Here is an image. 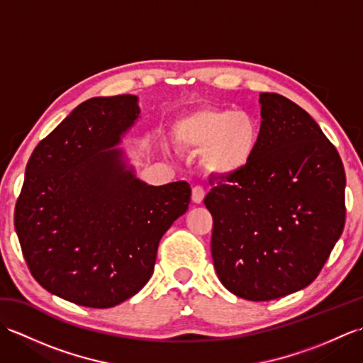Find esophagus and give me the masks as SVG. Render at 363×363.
Here are the masks:
<instances>
[{"instance_id": "obj_1", "label": "esophagus", "mask_w": 363, "mask_h": 363, "mask_svg": "<svg viewBox=\"0 0 363 363\" xmlns=\"http://www.w3.org/2000/svg\"><path fill=\"white\" fill-rule=\"evenodd\" d=\"M204 196H206V191L203 187H194L191 189V201H194L195 204H201L204 201Z\"/></svg>"}]
</instances>
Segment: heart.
<instances>
[{
    "mask_svg": "<svg viewBox=\"0 0 363 363\" xmlns=\"http://www.w3.org/2000/svg\"><path fill=\"white\" fill-rule=\"evenodd\" d=\"M181 150L203 151L201 165L217 177H233L248 168L259 145V126L243 111L201 107L174 123Z\"/></svg>",
    "mask_w": 363,
    "mask_h": 363,
    "instance_id": "obj_1",
    "label": "heart"
}]
</instances>
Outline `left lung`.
Here are the masks:
<instances>
[{"label":"left lung","instance_id":"obj_1","mask_svg":"<svg viewBox=\"0 0 363 363\" xmlns=\"http://www.w3.org/2000/svg\"><path fill=\"white\" fill-rule=\"evenodd\" d=\"M256 154L207 194L212 259L225 287L250 301L287 296L321 272L345 226L346 176L335 146L304 109L260 94Z\"/></svg>","mask_w":363,"mask_h":363}]
</instances>
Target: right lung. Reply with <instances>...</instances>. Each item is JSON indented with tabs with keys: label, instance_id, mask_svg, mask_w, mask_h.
Instances as JSON below:
<instances>
[{
	"label": "right lung",
	"instance_id": "right-lung-1",
	"mask_svg": "<svg viewBox=\"0 0 363 363\" xmlns=\"http://www.w3.org/2000/svg\"><path fill=\"white\" fill-rule=\"evenodd\" d=\"M135 95L79 104L35 146L15 206L34 279L70 303L107 309L140 291L157 246L187 212L186 181L148 186L115 146L134 126Z\"/></svg>",
	"mask_w": 363,
	"mask_h": 363
}]
</instances>
